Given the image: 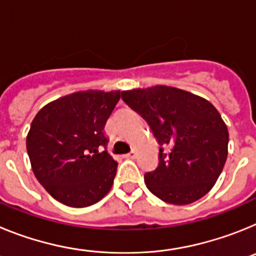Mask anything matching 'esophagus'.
<instances>
[{
    "label": "esophagus",
    "mask_w": 256,
    "mask_h": 256,
    "mask_svg": "<svg viewBox=\"0 0 256 256\" xmlns=\"http://www.w3.org/2000/svg\"><path fill=\"white\" fill-rule=\"evenodd\" d=\"M124 158H126V159H134V158H136V151H130V154H126V155H124Z\"/></svg>",
    "instance_id": "34e87169"
}]
</instances>
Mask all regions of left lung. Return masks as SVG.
<instances>
[{"label":"left lung","mask_w":256,"mask_h":256,"mask_svg":"<svg viewBox=\"0 0 256 256\" xmlns=\"http://www.w3.org/2000/svg\"><path fill=\"white\" fill-rule=\"evenodd\" d=\"M122 98L148 122L160 144L159 164L144 174L150 192L174 205L206 195L228 154V130L218 110L202 97L166 86L123 91Z\"/></svg>","instance_id":"obj_1"}]
</instances>
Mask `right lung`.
Returning a JSON list of instances; mask_svg holds the SVG:
<instances>
[{"label":"right lung","instance_id":"1","mask_svg":"<svg viewBox=\"0 0 256 256\" xmlns=\"http://www.w3.org/2000/svg\"><path fill=\"white\" fill-rule=\"evenodd\" d=\"M120 91H83L40 108L30 124L26 151L38 182L73 208L96 204L110 191L118 162L106 151V120Z\"/></svg>","mask_w":256,"mask_h":256}]
</instances>
